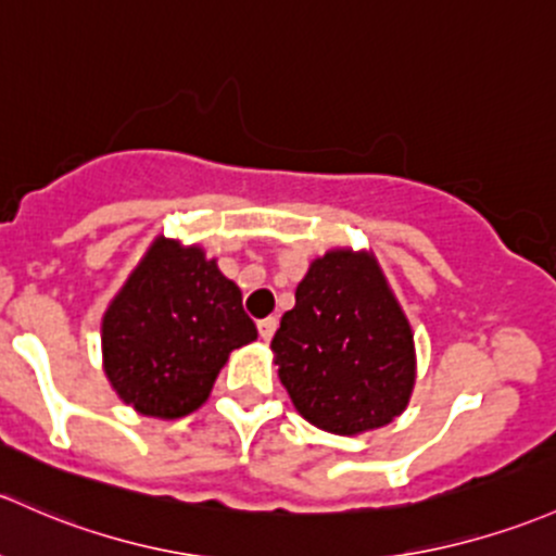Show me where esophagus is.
<instances>
[{
  "label": "esophagus",
  "mask_w": 556,
  "mask_h": 556,
  "mask_svg": "<svg viewBox=\"0 0 556 556\" xmlns=\"http://www.w3.org/2000/svg\"><path fill=\"white\" fill-rule=\"evenodd\" d=\"M277 317H266V319H261L258 323V332H261V338L263 341H271V336L274 332H277Z\"/></svg>",
  "instance_id": "1"
}]
</instances>
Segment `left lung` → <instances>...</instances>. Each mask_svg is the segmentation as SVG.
Wrapping results in <instances>:
<instances>
[{"label":"left lung","mask_w":556,"mask_h":556,"mask_svg":"<svg viewBox=\"0 0 556 556\" xmlns=\"http://www.w3.org/2000/svg\"><path fill=\"white\" fill-rule=\"evenodd\" d=\"M271 349L298 413L332 434L386 426L410 400L413 332L370 255L314 261Z\"/></svg>","instance_id":"1"}]
</instances>
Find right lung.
I'll use <instances>...</instances> for the list:
<instances>
[{
  "instance_id": "1",
  "label": "right lung",
  "mask_w": 556,
  "mask_h": 556,
  "mask_svg": "<svg viewBox=\"0 0 556 556\" xmlns=\"http://www.w3.org/2000/svg\"><path fill=\"white\" fill-rule=\"evenodd\" d=\"M255 336L242 293L215 261L160 239L103 317V365L138 413L180 418L207 400L229 352Z\"/></svg>"
}]
</instances>
